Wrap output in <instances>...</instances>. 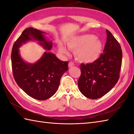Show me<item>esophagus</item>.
Instances as JSON below:
<instances>
[{
	"mask_svg": "<svg viewBox=\"0 0 134 134\" xmlns=\"http://www.w3.org/2000/svg\"><path fill=\"white\" fill-rule=\"evenodd\" d=\"M74 65H75V64H74V62H70L69 63V64H68V66H69V68H71L72 66H74Z\"/></svg>",
	"mask_w": 134,
	"mask_h": 134,
	"instance_id": "esophagus-1",
	"label": "esophagus"
}]
</instances>
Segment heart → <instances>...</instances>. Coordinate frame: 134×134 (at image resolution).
Masks as SVG:
<instances>
[{
	"label": "heart",
	"instance_id": "heart-1",
	"mask_svg": "<svg viewBox=\"0 0 134 134\" xmlns=\"http://www.w3.org/2000/svg\"><path fill=\"white\" fill-rule=\"evenodd\" d=\"M67 46L75 51V57L78 61L85 64L93 63L99 58L102 54L103 45L102 41L92 34L74 36L68 40ZM59 52L68 55L69 51L62 44L58 45Z\"/></svg>",
	"mask_w": 134,
	"mask_h": 134
}]
</instances>
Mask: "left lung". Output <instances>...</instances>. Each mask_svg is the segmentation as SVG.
Wrapping results in <instances>:
<instances>
[{"instance_id": "left-lung-1", "label": "left lung", "mask_w": 134, "mask_h": 134, "mask_svg": "<svg viewBox=\"0 0 134 134\" xmlns=\"http://www.w3.org/2000/svg\"><path fill=\"white\" fill-rule=\"evenodd\" d=\"M107 41L103 54L96 61L80 65L78 80L79 90L85 97L97 99L106 94L120 77L122 54L121 48L112 34L106 30Z\"/></svg>"}]
</instances>
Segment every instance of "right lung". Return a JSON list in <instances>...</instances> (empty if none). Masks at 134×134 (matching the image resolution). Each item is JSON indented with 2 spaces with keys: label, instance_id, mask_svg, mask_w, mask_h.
<instances>
[{
  "label": "right lung",
  "instance_id": "1",
  "mask_svg": "<svg viewBox=\"0 0 134 134\" xmlns=\"http://www.w3.org/2000/svg\"><path fill=\"white\" fill-rule=\"evenodd\" d=\"M44 31L30 27L24 30L12 48L11 55L13 74L19 86L35 99L44 100L57 92L62 76L68 69V62L59 59L52 52L45 51L35 63H29L22 58L19 48L32 41H38L45 50L52 47Z\"/></svg>",
  "mask_w": 134,
  "mask_h": 134
}]
</instances>
